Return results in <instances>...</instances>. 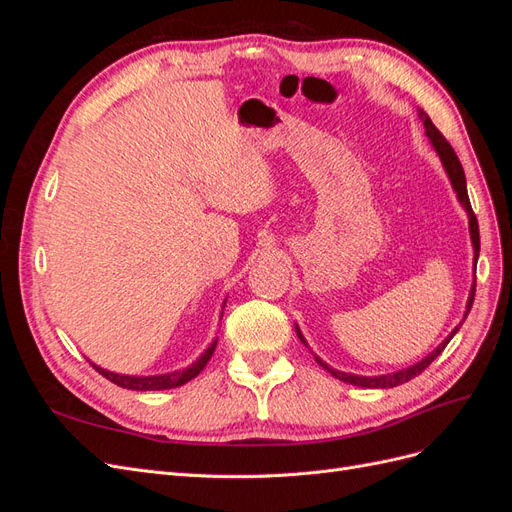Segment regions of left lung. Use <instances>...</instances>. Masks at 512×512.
<instances>
[{
  "label": "left lung",
  "instance_id": "obj_1",
  "mask_svg": "<svg viewBox=\"0 0 512 512\" xmlns=\"http://www.w3.org/2000/svg\"><path fill=\"white\" fill-rule=\"evenodd\" d=\"M418 119L423 121L425 134H427V138L431 141L433 149H436V153L440 156V162H442V166H444V170H446L448 179H451V185H453V190L457 192V198H459L461 207L466 209V213H468V220H470V237H472V247H474V267H476L478 252H480V237H478V222H476V215H474V211H472L470 198H468L466 173H463V166H461V162H459V158H457L455 149H453V147H451V143H448L446 138L440 134V130H438L436 126H433L431 119H429V115L423 111V108H418ZM474 273H476V269H474ZM474 292H476V277H474V284H472V290H470L468 305H466V316H463V320H466V318H468V314H470V307H472V303H474ZM457 331H459V327H455V329L451 331V335H448V337L444 339V342H442L436 350H433L431 354H427L423 361L414 363V365H412V367H408V369L393 371V374H386V376H356V374H346V371H337V369L329 367L327 363H324V361L320 359V356H316V361H318L324 369H327L331 376H335L337 380H342V382H348V384H354V386H363V389H393V386L404 384V382L412 380L414 376L421 374V371H425L433 361L438 359V356L442 354V350L446 348V344L451 342L453 335H455ZM297 335H299V339H301L303 344H307L305 339H303V335H301V331H299V327H297Z\"/></svg>",
  "mask_w": 512,
  "mask_h": 512
}]
</instances>
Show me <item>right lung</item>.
<instances>
[{"label":"right lung","instance_id":"add662e5","mask_svg":"<svg viewBox=\"0 0 512 512\" xmlns=\"http://www.w3.org/2000/svg\"><path fill=\"white\" fill-rule=\"evenodd\" d=\"M215 346H218V339H213V344L203 354H200L190 367L179 369V371H168V374H160V376H123V374H115V371L102 369L96 363H91V365H94V369L98 371V374H102L106 380H111L113 384L121 386V389H130V391H166V389H175V386H181L185 382H190L192 378H196L200 371L205 369V365L209 363Z\"/></svg>","mask_w":512,"mask_h":512}]
</instances>
